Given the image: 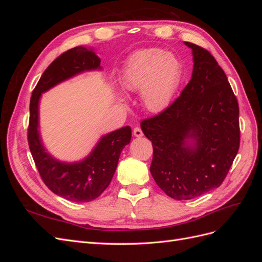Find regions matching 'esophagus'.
Wrapping results in <instances>:
<instances>
[{
    "label": "esophagus",
    "mask_w": 262,
    "mask_h": 262,
    "mask_svg": "<svg viewBox=\"0 0 262 262\" xmlns=\"http://www.w3.org/2000/svg\"><path fill=\"white\" fill-rule=\"evenodd\" d=\"M133 136L136 138H142V137H143V132H142V130L140 128H134L133 129Z\"/></svg>",
    "instance_id": "obj_1"
}]
</instances>
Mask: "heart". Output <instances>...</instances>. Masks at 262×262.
<instances>
[{
  "instance_id": "obj_1",
  "label": "heart",
  "mask_w": 262,
  "mask_h": 262,
  "mask_svg": "<svg viewBox=\"0 0 262 262\" xmlns=\"http://www.w3.org/2000/svg\"><path fill=\"white\" fill-rule=\"evenodd\" d=\"M181 67L175 55L162 49H144L128 59L120 75L123 89L141 92L144 107L160 113L168 107L179 85Z\"/></svg>"
}]
</instances>
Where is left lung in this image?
I'll return each instance as SVG.
<instances>
[{"label":"left lung","instance_id":"left-lung-1","mask_svg":"<svg viewBox=\"0 0 262 262\" xmlns=\"http://www.w3.org/2000/svg\"><path fill=\"white\" fill-rule=\"evenodd\" d=\"M191 80L172 104L141 122L152 141L150 173L175 200H190L222 185L239 148V108L224 71L191 42Z\"/></svg>","mask_w":262,"mask_h":262}]
</instances>
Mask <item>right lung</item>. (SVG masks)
I'll return each mask as SVG.
<instances>
[{
    "instance_id": "1",
    "label": "right lung",
    "mask_w": 262,
    "mask_h": 262,
    "mask_svg": "<svg viewBox=\"0 0 262 262\" xmlns=\"http://www.w3.org/2000/svg\"><path fill=\"white\" fill-rule=\"evenodd\" d=\"M100 59L93 48L75 47L62 53L46 69L30 98L28 144L39 173L53 193L74 202H90L109 186L123 147L131 141V128L102 136L92 152L77 162H62L53 157L39 131V102L41 95L58 84L90 71H101Z\"/></svg>"
}]
</instances>
